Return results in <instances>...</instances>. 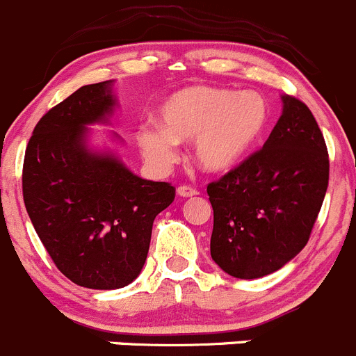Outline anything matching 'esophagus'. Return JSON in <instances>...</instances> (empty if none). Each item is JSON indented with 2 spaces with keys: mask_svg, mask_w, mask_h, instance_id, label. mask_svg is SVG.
<instances>
[{
  "mask_svg": "<svg viewBox=\"0 0 356 356\" xmlns=\"http://www.w3.org/2000/svg\"><path fill=\"white\" fill-rule=\"evenodd\" d=\"M177 195L182 196V198H191V196L198 195V189L193 188V186H179L177 188Z\"/></svg>",
  "mask_w": 356,
  "mask_h": 356,
  "instance_id": "34e87169",
  "label": "esophagus"
}]
</instances>
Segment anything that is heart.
<instances>
[{
	"label": "heart",
	"instance_id": "b5f03b06",
	"mask_svg": "<svg viewBox=\"0 0 356 356\" xmlns=\"http://www.w3.org/2000/svg\"><path fill=\"white\" fill-rule=\"evenodd\" d=\"M161 124L141 129L145 155L156 165L177 160V143L195 141V161L210 174L238 167L257 148L268 125V105L258 92L213 86L179 89L160 110Z\"/></svg>",
	"mask_w": 356,
	"mask_h": 356
}]
</instances>
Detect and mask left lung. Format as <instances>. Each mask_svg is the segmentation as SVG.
<instances>
[{
	"label": "left lung",
	"mask_w": 356,
	"mask_h": 356,
	"mask_svg": "<svg viewBox=\"0 0 356 356\" xmlns=\"http://www.w3.org/2000/svg\"><path fill=\"white\" fill-rule=\"evenodd\" d=\"M329 184V155L312 111L282 96V115L264 148L208 184L210 253L238 279L284 267L310 239Z\"/></svg>",
	"instance_id": "left-lung-1"
}]
</instances>
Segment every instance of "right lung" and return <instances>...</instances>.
Segmentation results:
<instances>
[{"label":"right lung","mask_w":356,"mask_h":356,"mask_svg":"<svg viewBox=\"0 0 356 356\" xmlns=\"http://www.w3.org/2000/svg\"><path fill=\"white\" fill-rule=\"evenodd\" d=\"M113 81L82 86L34 127L24 158V203L39 239L65 277L118 289L143 270L153 220L175 198L168 182L132 174L110 152H92L86 125L106 124Z\"/></svg>","instance_id":"1"}]
</instances>
